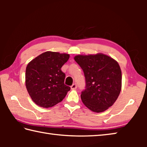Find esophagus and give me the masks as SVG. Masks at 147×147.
I'll return each mask as SVG.
<instances>
[{
    "instance_id": "1",
    "label": "esophagus",
    "mask_w": 147,
    "mask_h": 147,
    "mask_svg": "<svg viewBox=\"0 0 147 147\" xmlns=\"http://www.w3.org/2000/svg\"><path fill=\"white\" fill-rule=\"evenodd\" d=\"M76 88H77V86H76V84H73V85H72V86H71V89H76Z\"/></svg>"
}]
</instances>
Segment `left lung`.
Returning a JSON list of instances; mask_svg holds the SVG:
<instances>
[{
	"label": "left lung",
	"mask_w": 147,
	"mask_h": 147,
	"mask_svg": "<svg viewBox=\"0 0 147 147\" xmlns=\"http://www.w3.org/2000/svg\"><path fill=\"white\" fill-rule=\"evenodd\" d=\"M82 69L86 89L81 99L87 108L100 113L111 106L121 90L122 73L117 61L105 54L98 53L74 56Z\"/></svg>",
	"instance_id": "8db88e82"
}]
</instances>
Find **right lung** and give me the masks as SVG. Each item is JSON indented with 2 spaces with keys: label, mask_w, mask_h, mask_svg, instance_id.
<instances>
[{
  "label": "right lung",
  "mask_w": 147,
  "mask_h": 147,
  "mask_svg": "<svg viewBox=\"0 0 147 147\" xmlns=\"http://www.w3.org/2000/svg\"><path fill=\"white\" fill-rule=\"evenodd\" d=\"M69 54L47 51L27 65L25 84L29 95L37 105L51 108L65 97L71 88L65 85V74L61 68Z\"/></svg>",
  "instance_id": "add662e5"
}]
</instances>
